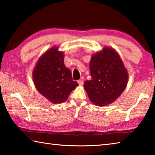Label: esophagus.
<instances>
[{"label":"esophagus","mask_w":155,"mask_h":155,"mask_svg":"<svg viewBox=\"0 0 155 155\" xmlns=\"http://www.w3.org/2000/svg\"><path fill=\"white\" fill-rule=\"evenodd\" d=\"M83 81H84V78H83V77H81V79L78 81V84H79L80 86H82V85L83 84Z\"/></svg>","instance_id":"34e87169"}]
</instances>
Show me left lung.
<instances>
[{
  "label": "left lung",
  "mask_w": 155,
  "mask_h": 155,
  "mask_svg": "<svg viewBox=\"0 0 155 155\" xmlns=\"http://www.w3.org/2000/svg\"><path fill=\"white\" fill-rule=\"evenodd\" d=\"M91 80L84 82V89L94 104L103 107L120 97L128 83V72L119 55L113 48L104 47L90 61Z\"/></svg>",
  "instance_id": "left-lung-1"
}]
</instances>
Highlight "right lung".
<instances>
[{
    "instance_id": "right-lung-1",
    "label": "right lung",
    "mask_w": 155,
    "mask_h": 155,
    "mask_svg": "<svg viewBox=\"0 0 155 155\" xmlns=\"http://www.w3.org/2000/svg\"><path fill=\"white\" fill-rule=\"evenodd\" d=\"M64 53L54 47L39 58L32 72L35 87L52 103H61L78 84L72 81L71 71L64 66Z\"/></svg>"
}]
</instances>
